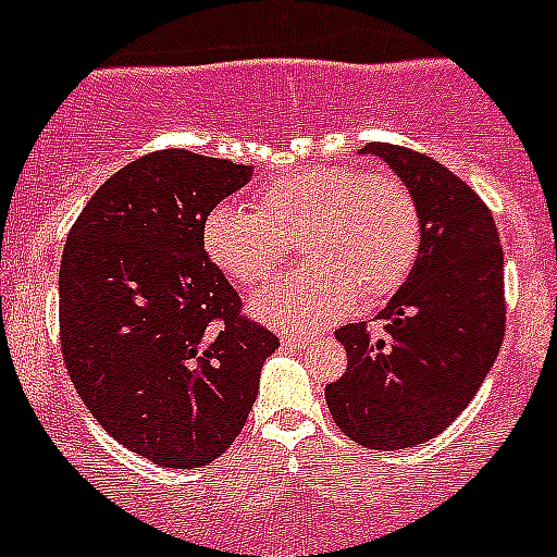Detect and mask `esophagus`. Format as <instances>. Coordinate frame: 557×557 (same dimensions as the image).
<instances>
[{"label": "esophagus", "mask_w": 557, "mask_h": 557, "mask_svg": "<svg viewBox=\"0 0 557 557\" xmlns=\"http://www.w3.org/2000/svg\"><path fill=\"white\" fill-rule=\"evenodd\" d=\"M282 343L287 348H307L312 339L304 337V334H282Z\"/></svg>", "instance_id": "obj_1"}]
</instances>
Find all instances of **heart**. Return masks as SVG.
I'll use <instances>...</instances> for the list:
<instances>
[{
	"label": "heart",
	"mask_w": 557,
	"mask_h": 557,
	"mask_svg": "<svg viewBox=\"0 0 557 557\" xmlns=\"http://www.w3.org/2000/svg\"><path fill=\"white\" fill-rule=\"evenodd\" d=\"M287 236L307 264L256 295L250 309L278 329L312 332L357 295L373 304L401 287L421 253V209L393 172L312 164L264 181L253 209L218 203L200 228L209 262L243 287L273 278Z\"/></svg>",
	"instance_id": "obj_1"
}]
</instances>
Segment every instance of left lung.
Masks as SVG:
<instances>
[{
	"label": "left lung",
	"instance_id": "left-lung-1",
	"mask_svg": "<svg viewBox=\"0 0 557 557\" xmlns=\"http://www.w3.org/2000/svg\"><path fill=\"white\" fill-rule=\"evenodd\" d=\"M410 186L421 209V253L379 321L334 337L346 373L326 385L334 424L368 449L424 444L471 405L505 337V256L494 214L466 181L410 147L368 141Z\"/></svg>",
	"mask_w": 557,
	"mask_h": 557
}]
</instances>
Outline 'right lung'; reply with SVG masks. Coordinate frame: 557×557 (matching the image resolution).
Listing matches in <instances>:
<instances>
[{
    "instance_id": "obj_1",
    "label": "right lung",
    "mask_w": 557,
    "mask_h": 557,
    "mask_svg": "<svg viewBox=\"0 0 557 557\" xmlns=\"http://www.w3.org/2000/svg\"><path fill=\"white\" fill-rule=\"evenodd\" d=\"M248 178L234 161L150 152L111 175L66 234L69 379L113 441L164 469H200L234 444L278 348L200 243L206 214Z\"/></svg>"
}]
</instances>
